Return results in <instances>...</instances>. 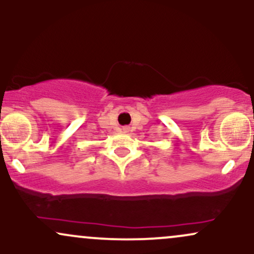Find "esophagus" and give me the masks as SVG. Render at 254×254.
I'll use <instances>...</instances> for the list:
<instances>
[{
	"label": "esophagus",
	"mask_w": 254,
	"mask_h": 254,
	"mask_svg": "<svg viewBox=\"0 0 254 254\" xmlns=\"http://www.w3.org/2000/svg\"><path fill=\"white\" fill-rule=\"evenodd\" d=\"M123 130L124 131H127V127H123Z\"/></svg>",
	"instance_id": "obj_1"
}]
</instances>
